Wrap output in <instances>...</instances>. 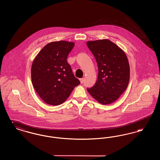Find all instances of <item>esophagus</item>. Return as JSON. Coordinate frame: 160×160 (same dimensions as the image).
Returning a JSON list of instances; mask_svg holds the SVG:
<instances>
[{
	"label": "esophagus",
	"mask_w": 160,
	"mask_h": 160,
	"mask_svg": "<svg viewBox=\"0 0 160 160\" xmlns=\"http://www.w3.org/2000/svg\"><path fill=\"white\" fill-rule=\"evenodd\" d=\"M80 83H83L84 82V78H80Z\"/></svg>",
	"instance_id": "1"
}]
</instances>
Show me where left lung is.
Wrapping results in <instances>:
<instances>
[{"mask_svg":"<svg viewBox=\"0 0 160 160\" xmlns=\"http://www.w3.org/2000/svg\"><path fill=\"white\" fill-rule=\"evenodd\" d=\"M86 44L98 67L96 83L87 90L100 104H112L128 85L130 69L127 56L119 46L107 39L89 41Z\"/></svg>","mask_w":160,"mask_h":160,"instance_id":"obj_1","label":"left lung"}]
</instances>
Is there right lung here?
I'll list each match as a JSON object with an SVG mask.
<instances>
[{
    "mask_svg": "<svg viewBox=\"0 0 160 160\" xmlns=\"http://www.w3.org/2000/svg\"><path fill=\"white\" fill-rule=\"evenodd\" d=\"M74 45L67 41L51 42L41 50L32 62V83L47 104H62L80 83L67 61Z\"/></svg>",
    "mask_w": 160,
    "mask_h": 160,
    "instance_id": "add662e5",
    "label": "right lung"
}]
</instances>
